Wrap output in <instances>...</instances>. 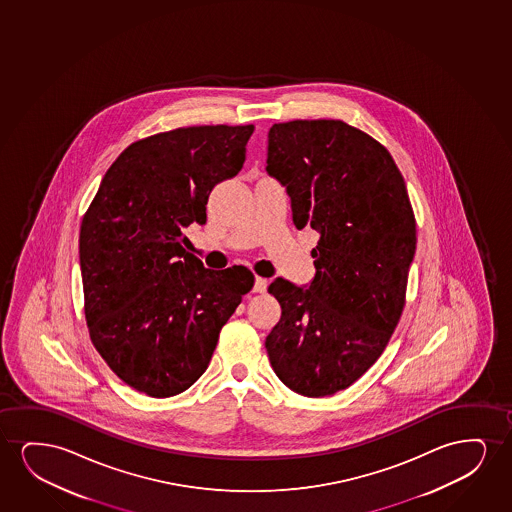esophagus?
<instances>
[{"mask_svg": "<svg viewBox=\"0 0 512 512\" xmlns=\"http://www.w3.org/2000/svg\"><path fill=\"white\" fill-rule=\"evenodd\" d=\"M267 290V280L266 278H255V285H253V292H257V294H264Z\"/></svg>", "mask_w": 512, "mask_h": 512, "instance_id": "1", "label": "esophagus"}]
</instances>
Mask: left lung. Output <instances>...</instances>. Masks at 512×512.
Returning a JSON list of instances; mask_svg holds the SVG:
<instances>
[{"label":"left lung","mask_w":512,"mask_h":512,"mask_svg":"<svg viewBox=\"0 0 512 512\" xmlns=\"http://www.w3.org/2000/svg\"><path fill=\"white\" fill-rule=\"evenodd\" d=\"M266 171L287 189L295 227L318 232L309 285H269L281 306L269 362L295 393L334 395L378 360L402 315L416 252L406 182L383 145L343 120L274 124Z\"/></svg>","instance_id":"1"}]
</instances>
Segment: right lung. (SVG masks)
Listing matches in <instances>:
<instances>
[{"label": "right lung", "instance_id": "obj_1", "mask_svg": "<svg viewBox=\"0 0 512 512\" xmlns=\"http://www.w3.org/2000/svg\"><path fill=\"white\" fill-rule=\"evenodd\" d=\"M253 126L182 127L136 141L106 171L78 239L92 344L155 399L201 378L253 274L206 269L183 229L206 224L217 183L238 175Z\"/></svg>", "mask_w": 512, "mask_h": 512}]
</instances>
